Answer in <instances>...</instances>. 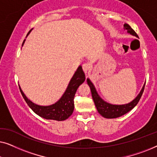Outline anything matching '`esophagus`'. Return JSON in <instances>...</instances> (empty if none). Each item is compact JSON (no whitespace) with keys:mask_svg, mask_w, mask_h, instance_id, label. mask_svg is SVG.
Here are the masks:
<instances>
[{"mask_svg":"<svg viewBox=\"0 0 157 157\" xmlns=\"http://www.w3.org/2000/svg\"><path fill=\"white\" fill-rule=\"evenodd\" d=\"M82 68H83V71H84L85 74H87L88 71H89L90 69V64L88 63H83L82 66Z\"/></svg>","mask_w":157,"mask_h":157,"instance_id":"esophagus-1","label":"esophagus"}]
</instances>
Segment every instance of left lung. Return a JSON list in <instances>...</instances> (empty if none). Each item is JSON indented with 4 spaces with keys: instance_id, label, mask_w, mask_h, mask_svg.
Returning a JSON list of instances; mask_svg holds the SVG:
<instances>
[{
    "instance_id": "obj_1",
    "label": "left lung",
    "mask_w": 157,
    "mask_h": 157,
    "mask_svg": "<svg viewBox=\"0 0 157 157\" xmlns=\"http://www.w3.org/2000/svg\"><path fill=\"white\" fill-rule=\"evenodd\" d=\"M124 29L127 31L128 33H130L131 35L136 36V37L139 38L138 35H137L136 32L133 30L129 25L125 24L124 25ZM87 83L89 86L90 89H91L92 98H93L94 102L95 104V106L97 109L98 112L103 117L106 118V119H115V118H118L119 117H121L128 111H130L132 109H134L138 102L140 100V98L142 96V94L144 92V89L145 84L143 86L142 89H141L140 93L138 94V96L134 98L132 101L126 104H122V105H114L107 103L102 99L98 95L97 91H96V88L94 86L93 83L91 82L89 78H87Z\"/></svg>"
}]
</instances>
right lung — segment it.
Listing matches in <instances>:
<instances>
[{
    "label": "right lung",
    "mask_w": 157,
    "mask_h": 157,
    "mask_svg": "<svg viewBox=\"0 0 157 157\" xmlns=\"http://www.w3.org/2000/svg\"><path fill=\"white\" fill-rule=\"evenodd\" d=\"M30 33V32H29ZM29 33L27 34L29 35ZM24 40L22 46L25 42ZM85 74L81 66H79L74 76L68 83L67 89L61 98L55 104L50 106H40L34 104L26 97L21 87L19 86L21 93L29 106L39 117L46 119L64 121L72 114L74 109V98L79 86L85 81Z\"/></svg>",
    "instance_id": "1"
}]
</instances>
